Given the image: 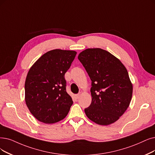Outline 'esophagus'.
<instances>
[{
  "instance_id": "esophagus-1",
  "label": "esophagus",
  "mask_w": 155,
  "mask_h": 155,
  "mask_svg": "<svg viewBox=\"0 0 155 155\" xmlns=\"http://www.w3.org/2000/svg\"><path fill=\"white\" fill-rule=\"evenodd\" d=\"M80 94H77V95H76V98L78 99V98H79V97H80Z\"/></svg>"
}]
</instances>
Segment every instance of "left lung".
<instances>
[{"instance_id": "8db88e82", "label": "left lung", "mask_w": 155, "mask_h": 155, "mask_svg": "<svg viewBox=\"0 0 155 155\" xmlns=\"http://www.w3.org/2000/svg\"><path fill=\"white\" fill-rule=\"evenodd\" d=\"M78 59L91 81V103L86 115L101 125L116 121L128 107L133 86L127 70L121 61L101 48H88Z\"/></svg>"}]
</instances>
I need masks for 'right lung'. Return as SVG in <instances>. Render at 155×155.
<instances>
[{
	"label": "right lung",
	"mask_w": 155,
	"mask_h": 155,
	"mask_svg": "<svg viewBox=\"0 0 155 155\" xmlns=\"http://www.w3.org/2000/svg\"><path fill=\"white\" fill-rule=\"evenodd\" d=\"M77 53L53 49L41 56L30 69L25 83V102L41 122L51 124L67 115L73 104L66 91L65 74Z\"/></svg>",
	"instance_id": "obj_1"
}]
</instances>
